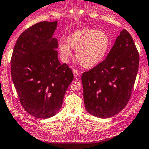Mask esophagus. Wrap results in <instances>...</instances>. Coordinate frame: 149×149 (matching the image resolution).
I'll return each instance as SVG.
<instances>
[{"instance_id": "esophagus-1", "label": "esophagus", "mask_w": 149, "mask_h": 149, "mask_svg": "<svg viewBox=\"0 0 149 149\" xmlns=\"http://www.w3.org/2000/svg\"><path fill=\"white\" fill-rule=\"evenodd\" d=\"M72 71H73V74H74V76L75 77H77L79 75V71H78V70H75V69H74Z\"/></svg>"}]
</instances>
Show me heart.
<instances>
[{
  "mask_svg": "<svg viewBox=\"0 0 149 149\" xmlns=\"http://www.w3.org/2000/svg\"><path fill=\"white\" fill-rule=\"evenodd\" d=\"M110 38L102 30L81 28L71 33L67 42L62 41L58 48L64 59L72 55L71 48L76 50V59L81 66L92 68L100 63L107 55Z\"/></svg>",
  "mask_w": 149,
  "mask_h": 149,
  "instance_id": "obj_1",
  "label": "heart"
}]
</instances>
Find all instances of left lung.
Segmentation results:
<instances>
[{
  "instance_id": "8db88e82",
  "label": "left lung",
  "mask_w": 149,
  "mask_h": 149,
  "mask_svg": "<svg viewBox=\"0 0 149 149\" xmlns=\"http://www.w3.org/2000/svg\"><path fill=\"white\" fill-rule=\"evenodd\" d=\"M139 65L135 43L127 30H123L106 59L81 75L88 112L105 119L121 111L132 95Z\"/></svg>"
}]
</instances>
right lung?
<instances>
[{"mask_svg":"<svg viewBox=\"0 0 149 149\" xmlns=\"http://www.w3.org/2000/svg\"><path fill=\"white\" fill-rule=\"evenodd\" d=\"M57 21H43L23 32L11 57V76L20 104L38 119L54 116L74 79L67 64L58 60V42L52 38Z\"/></svg>","mask_w":149,"mask_h":149,"instance_id":"add662e5","label":"right lung"}]
</instances>
